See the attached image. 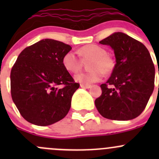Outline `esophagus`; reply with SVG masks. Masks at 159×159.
Segmentation results:
<instances>
[{
  "label": "esophagus",
  "instance_id": "34e87169",
  "mask_svg": "<svg viewBox=\"0 0 159 159\" xmlns=\"http://www.w3.org/2000/svg\"><path fill=\"white\" fill-rule=\"evenodd\" d=\"M80 86H81V88H82V89H90V88L91 87V85H90V84H80Z\"/></svg>",
  "mask_w": 159,
  "mask_h": 159
}]
</instances>
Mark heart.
<instances>
[{
    "label": "heart",
    "mask_w": 159,
    "mask_h": 159,
    "mask_svg": "<svg viewBox=\"0 0 159 159\" xmlns=\"http://www.w3.org/2000/svg\"><path fill=\"white\" fill-rule=\"evenodd\" d=\"M79 54L84 59H91L89 72H81L75 76V81L88 84L101 81L105 75H110L115 68L114 59L107 54L104 48L96 44H88L81 47ZM62 65L65 70L70 73H76L81 69V62L73 51H68L62 57Z\"/></svg>",
    "instance_id": "obj_1"
}]
</instances>
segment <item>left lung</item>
Segmentation results:
<instances>
[{
    "mask_svg": "<svg viewBox=\"0 0 159 159\" xmlns=\"http://www.w3.org/2000/svg\"><path fill=\"white\" fill-rule=\"evenodd\" d=\"M114 50L116 64L109 79L101 84L95 106L105 118L127 121L141 115L155 87V66L148 49L122 32L101 41ZM159 74V70H158Z\"/></svg>",
    "mask_w": 159,
    "mask_h": 159,
    "instance_id": "left-lung-1",
    "label": "left lung"
}]
</instances>
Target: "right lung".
Listing matches in <instances>:
<instances>
[{"mask_svg": "<svg viewBox=\"0 0 159 159\" xmlns=\"http://www.w3.org/2000/svg\"><path fill=\"white\" fill-rule=\"evenodd\" d=\"M70 50L61 41L43 39L17 57L11 71V97L28 122L50 125L69 111L72 95L80 86L62 65Z\"/></svg>", "mask_w": 159, "mask_h": 159, "instance_id": "add662e5", "label": "right lung"}]
</instances>
